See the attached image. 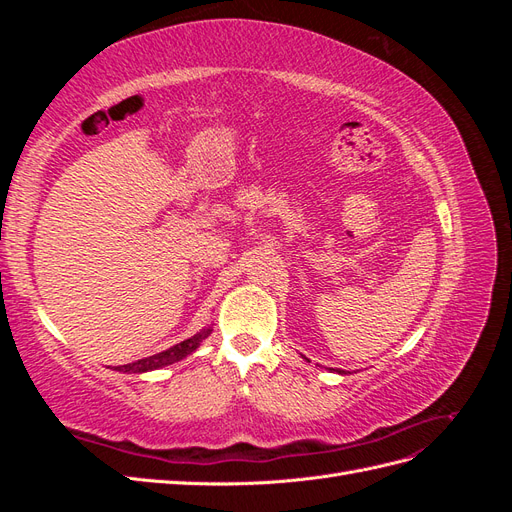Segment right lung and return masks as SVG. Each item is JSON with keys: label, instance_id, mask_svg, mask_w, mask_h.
<instances>
[{"label": "right lung", "instance_id": "right-lung-1", "mask_svg": "<svg viewBox=\"0 0 512 512\" xmlns=\"http://www.w3.org/2000/svg\"><path fill=\"white\" fill-rule=\"evenodd\" d=\"M209 333H211V329L200 331V333H196L194 337L185 339V342H181V344H177V346H173V348H168V350H164V352H158V354H153V356H147V359L134 361V363H128V365H119L117 371H126V374H143V371L160 369V367H164V365L177 363V361L183 359V356H188L190 352H194V350L200 346V342H203V339H205Z\"/></svg>", "mask_w": 512, "mask_h": 512}]
</instances>
